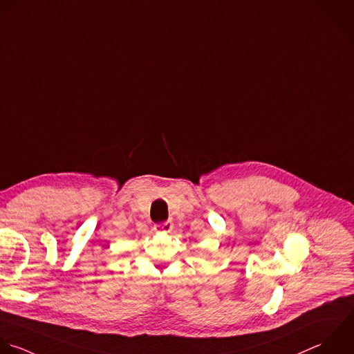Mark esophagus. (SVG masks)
<instances>
[{
    "label": "esophagus",
    "mask_w": 354,
    "mask_h": 354,
    "mask_svg": "<svg viewBox=\"0 0 354 354\" xmlns=\"http://www.w3.org/2000/svg\"><path fill=\"white\" fill-rule=\"evenodd\" d=\"M172 227H174V225H172V222H165V223H162V225H157L156 227H154V230L156 232H171L172 230Z\"/></svg>",
    "instance_id": "34e87169"
}]
</instances>
